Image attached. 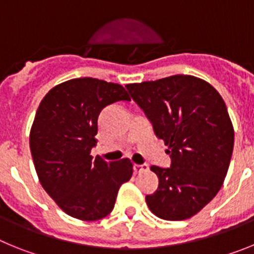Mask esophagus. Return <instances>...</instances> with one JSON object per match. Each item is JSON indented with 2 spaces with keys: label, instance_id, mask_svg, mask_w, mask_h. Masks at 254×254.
Segmentation results:
<instances>
[{
  "label": "esophagus",
  "instance_id": "obj_1",
  "mask_svg": "<svg viewBox=\"0 0 254 254\" xmlns=\"http://www.w3.org/2000/svg\"><path fill=\"white\" fill-rule=\"evenodd\" d=\"M147 169H149V165H147V164H133V172L134 173L146 172Z\"/></svg>",
  "mask_w": 254,
  "mask_h": 254
}]
</instances>
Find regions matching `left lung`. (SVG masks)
<instances>
[{"label":"left lung","mask_w":254,"mask_h":254,"mask_svg":"<svg viewBox=\"0 0 254 254\" xmlns=\"http://www.w3.org/2000/svg\"><path fill=\"white\" fill-rule=\"evenodd\" d=\"M169 147L170 167L152 165L159 187L146 196L152 214L164 220L190 219L220 190L234 147V128L220 94L188 75L126 85Z\"/></svg>","instance_id":"obj_1"}]
</instances>
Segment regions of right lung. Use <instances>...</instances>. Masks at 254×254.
<instances>
[{
  "label": "right lung",
  "instance_id": "obj_1",
  "mask_svg": "<svg viewBox=\"0 0 254 254\" xmlns=\"http://www.w3.org/2000/svg\"><path fill=\"white\" fill-rule=\"evenodd\" d=\"M131 102L125 87L91 77L73 78L48 91L30 131V151L40 185L69 216L95 221L111 214L117 193L129 181L128 159H93L100 112Z\"/></svg>",
  "mask_w": 254,
  "mask_h": 254
}]
</instances>
